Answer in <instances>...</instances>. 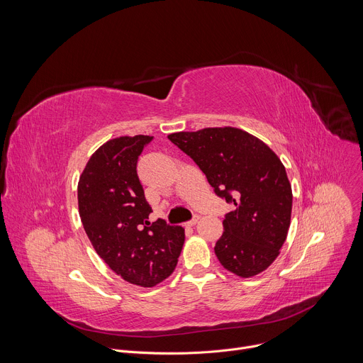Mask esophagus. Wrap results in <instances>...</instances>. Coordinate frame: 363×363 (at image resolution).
I'll use <instances>...</instances> for the list:
<instances>
[{"instance_id": "obj_1", "label": "esophagus", "mask_w": 363, "mask_h": 363, "mask_svg": "<svg viewBox=\"0 0 363 363\" xmlns=\"http://www.w3.org/2000/svg\"><path fill=\"white\" fill-rule=\"evenodd\" d=\"M198 220H199V216H198V214H195V216H194V218H192L191 221H188V223H186V225H189V227H194V225L198 223Z\"/></svg>"}]
</instances>
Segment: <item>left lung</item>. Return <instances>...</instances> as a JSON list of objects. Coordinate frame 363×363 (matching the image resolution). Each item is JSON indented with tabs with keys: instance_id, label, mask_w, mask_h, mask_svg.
<instances>
[{
	"instance_id": "obj_1",
	"label": "left lung",
	"mask_w": 363,
	"mask_h": 363,
	"mask_svg": "<svg viewBox=\"0 0 363 363\" xmlns=\"http://www.w3.org/2000/svg\"><path fill=\"white\" fill-rule=\"evenodd\" d=\"M235 210L225 214L216 255L228 272L252 277L279 255L290 227L293 194L286 168L258 138L237 128H205L168 136Z\"/></svg>"
}]
</instances>
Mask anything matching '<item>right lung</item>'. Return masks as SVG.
<instances>
[{"label":"right lung","mask_w":363,"mask_h":363,"mask_svg":"<svg viewBox=\"0 0 363 363\" xmlns=\"http://www.w3.org/2000/svg\"><path fill=\"white\" fill-rule=\"evenodd\" d=\"M152 136H121L101 145L83 169L79 214L100 258L123 280L153 287L172 274L185 233L164 220L149 223L152 213L136 165Z\"/></svg>","instance_id":"1"}]
</instances>
